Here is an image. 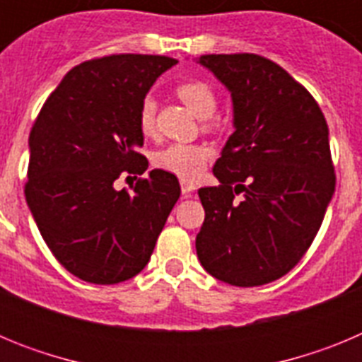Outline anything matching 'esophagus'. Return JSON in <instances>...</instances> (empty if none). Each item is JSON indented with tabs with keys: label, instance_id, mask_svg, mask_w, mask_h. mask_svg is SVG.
<instances>
[{
	"label": "esophagus",
	"instance_id": "34e87169",
	"mask_svg": "<svg viewBox=\"0 0 362 362\" xmlns=\"http://www.w3.org/2000/svg\"><path fill=\"white\" fill-rule=\"evenodd\" d=\"M196 188V185L192 183V181H187V179H181V192H183V196H188L192 190Z\"/></svg>",
	"mask_w": 362,
	"mask_h": 362
}]
</instances>
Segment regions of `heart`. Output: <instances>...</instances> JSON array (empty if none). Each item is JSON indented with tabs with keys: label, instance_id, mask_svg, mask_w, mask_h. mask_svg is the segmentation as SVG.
<instances>
[{
	"label": "heart",
	"instance_id": "heart-1",
	"mask_svg": "<svg viewBox=\"0 0 362 362\" xmlns=\"http://www.w3.org/2000/svg\"><path fill=\"white\" fill-rule=\"evenodd\" d=\"M177 95L201 119H209L217 110L216 92L209 83L199 81V79L181 83L177 86ZM137 123H139V130L145 136H150L156 129V99L152 95H146L139 105ZM210 158H212V148L209 145L174 143V145H168L156 152L153 165L158 166L159 170L192 181V179L199 177Z\"/></svg>",
	"mask_w": 362,
	"mask_h": 362
}]
</instances>
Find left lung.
<instances>
[{"label": "left lung", "instance_id": "left-lung-1", "mask_svg": "<svg viewBox=\"0 0 362 362\" xmlns=\"http://www.w3.org/2000/svg\"><path fill=\"white\" fill-rule=\"evenodd\" d=\"M197 63L228 88L235 129L214 165L219 185L197 192V257L223 283L261 286L288 274L321 228L335 190L328 124L305 86L267 57Z\"/></svg>", "mask_w": 362, "mask_h": 362}]
</instances>
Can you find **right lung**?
I'll list each match as a JSON object with an SVG mask.
<instances>
[{"instance_id": "add662e5", "label": "right lung", "mask_w": 362, "mask_h": 362, "mask_svg": "<svg viewBox=\"0 0 362 362\" xmlns=\"http://www.w3.org/2000/svg\"><path fill=\"white\" fill-rule=\"evenodd\" d=\"M166 56L114 54L66 72L28 137L25 197L54 257L79 279L117 284L148 264L177 203L174 174L159 168L116 190L121 175L148 168L139 105L156 79L175 65ZM127 177V179H129Z\"/></svg>"}]
</instances>
